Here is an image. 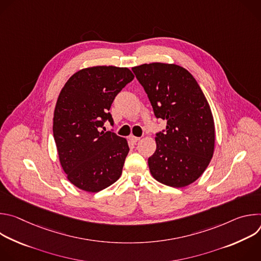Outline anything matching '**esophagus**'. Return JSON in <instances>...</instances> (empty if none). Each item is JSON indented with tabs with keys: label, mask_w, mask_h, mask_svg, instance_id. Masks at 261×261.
I'll return each instance as SVG.
<instances>
[{
	"label": "esophagus",
	"mask_w": 261,
	"mask_h": 261,
	"mask_svg": "<svg viewBox=\"0 0 261 261\" xmlns=\"http://www.w3.org/2000/svg\"><path fill=\"white\" fill-rule=\"evenodd\" d=\"M129 139H130L133 143H135V142H137V141L140 139V137H136V136L131 135V136H129Z\"/></svg>",
	"instance_id": "obj_1"
}]
</instances>
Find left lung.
<instances>
[{
  "label": "left lung",
  "mask_w": 261,
  "mask_h": 261,
  "mask_svg": "<svg viewBox=\"0 0 261 261\" xmlns=\"http://www.w3.org/2000/svg\"><path fill=\"white\" fill-rule=\"evenodd\" d=\"M157 119L167 122L156 134L157 148L147 160L155 179L174 188L195 181L214 154L215 125L207 100L192 74L174 64L132 68Z\"/></svg>",
  "instance_id": "1"
}]
</instances>
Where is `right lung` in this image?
<instances>
[{
  "mask_svg": "<svg viewBox=\"0 0 261 261\" xmlns=\"http://www.w3.org/2000/svg\"><path fill=\"white\" fill-rule=\"evenodd\" d=\"M128 68L96 66L80 70L62 89L54 114V137L68 179L87 192H99L117 181L129 145L104 129L114 125L109 109L116 96L132 82Z\"/></svg>",
  "mask_w": 261,
  "mask_h": 261,
  "instance_id": "right-lung-1",
  "label": "right lung"
}]
</instances>
